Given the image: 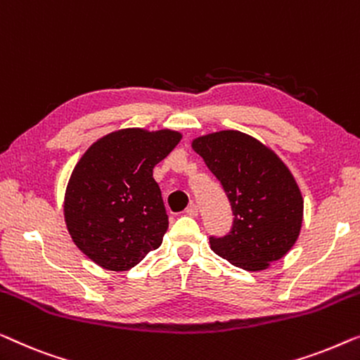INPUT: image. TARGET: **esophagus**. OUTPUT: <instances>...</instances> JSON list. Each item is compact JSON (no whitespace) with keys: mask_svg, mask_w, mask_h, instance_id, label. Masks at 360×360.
I'll return each instance as SVG.
<instances>
[{"mask_svg":"<svg viewBox=\"0 0 360 360\" xmlns=\"http://www.w3.org/2000/svg\"><path fill=\"white\" fill-rule=\"evenodd\" d=\"M184 214L189 215V217H197V215H199V209H197L195 204H191V205L187 207V209L184 210Z\"/></svg>","mask_w":360,"mask_h":360,"instance_id":"1","label":"esophagus"}]
</instances>
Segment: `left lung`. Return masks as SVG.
I'll return each instance as SVG.
<instances>
[{"label":"left lung","instance_id":"left-lung-1","mask_svg":"<svg viewBox=\"0 0 360 360\" xmlns=\"http://www.w3.org/2000/svg\"><path fill=\"white\" fill-rule=\"evenodd\" d=\"M192 148L220 181L235 215L225 236H210L215 255L246 271L285 256L302 229L303 199L274 151L238 130L199 136Z\"/></svg>","mask_w":360,"mask_h":360}]
</instances>
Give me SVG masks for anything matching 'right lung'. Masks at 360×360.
<instances>
[{
    "mask_svg": "<svg viewBox=\"0 0 360 360\" xmlns=\"http://www.w3.org/2000/svg\"><path fill=\"white\" fill-rule=\"evenodd\" d=\"M179 140L173 130L125 129L81 156L65 192V221L98 266L129 271L161 246L169 221L153 168Z\"/></svg>",
    "mask_w": 360,
    "mask_h": 360,
    "instance_id": "right-lung-1",
    "label": "right lung"
}]
</instances>
